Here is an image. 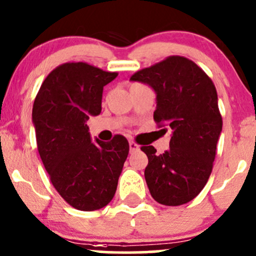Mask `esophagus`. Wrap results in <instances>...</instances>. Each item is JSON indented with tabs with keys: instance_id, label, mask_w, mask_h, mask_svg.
<instances>
[{
	"instance_id": "esophagus-1",
	"label": "esophagus",
	"mask_w": 256,
	"mask_h": 256,
	"mask_svg": "<svg viewBox=\"0 0 256 256\" xmlns=\"http://www.w3.org/2000/svg\"><path fill=\"white\" fill-rule=\"evenodd\" d=\"M129 150H130V152H134V151H136V150H139V145H138L136 142H129Z\"/></svg>"
}]
</instances>
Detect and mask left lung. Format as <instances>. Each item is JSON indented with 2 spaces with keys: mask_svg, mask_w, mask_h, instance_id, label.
<instances>
[{
  "mask_svg": "<svg viewBox=\"0 0 256 256\" xmlns=\"http://www.w3.org/2000/svg\"><path fill=\"white\" fill-rule=\"evenodd\" d=\"M130 80L156 92L154 122L173 130L164 154H157L154 146L142 148L148 158L145 180L151 196L160 204H185L203 190L213 169L222 129L214 83L192 60L179 56L142 68Z\"/></svg>",
  "mask_w": 256,
  "mask_h": 256,
  "instance_id": "left-lung-1",
  "label": "left lung"
}]
</instances>
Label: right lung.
<instances>
[{"instance_id": "obj_1", "label": "right lung", "mask_w": 256, "mask_h": 256, "mask_svg": "<svg viewBox=\"0 0 256 256\" xmlns=\"http://www.w3.org/2000/svg\"><path fill=\"white\" fill-rule=\"evenodd\" d=\"M117 74L87 62H65L46 77L34 102L43 166L60 196L78 210H96L111 202L128 156L124 136L93 142L86 124L102 112L104 86Z\"/></svg>"}]
</instances>
